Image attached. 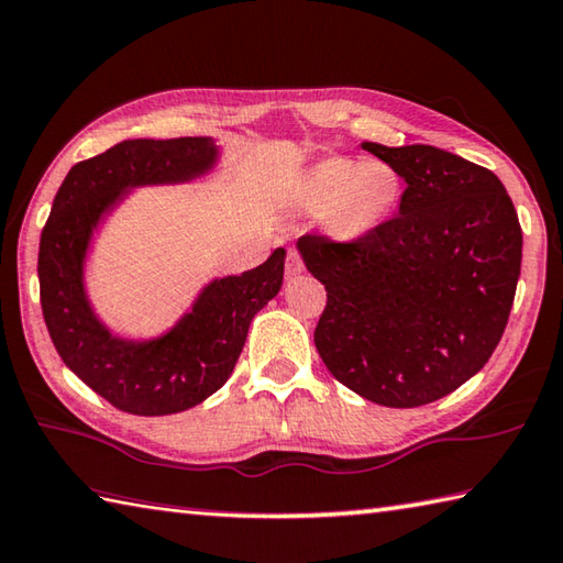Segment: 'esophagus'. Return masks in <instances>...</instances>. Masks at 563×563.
I'll return each instance as SVG.
<instances>
[{
	"instance_id": "34e87169",
	"label": "esophagus",
	"mask_w": 563,
	"mask_h": 563,
	"mask_svg": "<svg viewBox=\"0 0 563 563\" xmlns=\"http://www.w3.org/2000/svg\"><path fill=\"white\" fill-rule=\"evenodd\" d=\"M303 272V260L299 257V252L289 250L286 254V277H296V274Z\"/></svg>"
}]
</instances>
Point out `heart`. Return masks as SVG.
<instances>
[{
    "label": "heart",
    "mask_w": 563,
    "mask_h": 563,
    "mask_svg": "<svg viewBox=\"0 0 563 563\" xmlns=\"http://www.w3.org/2000/svg\"><path fill=\"white\" fill-rule=\"evenodd\" d=\"M401 178L387 162L331 156L299 178L296 198L306 210L325 213V228L341 240L373 232L395 210Z\"/></svg>",
    "instance_id": "obj_1"
}]
</instances>
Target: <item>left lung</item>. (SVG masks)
<instances>
[{
	"label": "left lung",
	"mask_w": 563,
	"mask_h": 563,
	"mask_svg": "<svg viewBox=\"0 0 563 563\" xmlns=\"http://www.w3.org/2000/svg\"><path fill=\"white\" fill-rule=\"evenodd\" d=\"M363 150L407 181L367 235L296 242L325 286L313 343L331 375L382 407L451 395L490 360L522 267V228L493 172L427 144Z\"/></svg>",
	"instance_id": "obj_1"
}]
</instances>
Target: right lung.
I'll return each mask as SVG.
<instances>
[{
	"label": "right lung",
	"instance_id": "right-lung-1",
	"mask_svg": "<svg viewBox=\"0 0 563 563\" xmlns=\"http://www.w3.org/2000/svg\"><path fill=\"white\" fill-rule=\"evenodd\" d=\"M216 158L210 136L126 140L73 166L53 198L38 245L44 321L63 363L120 411L164 417L208 399L235 369L254 313L282 289L284 247L240 277L210 282L162 338L126 341L95 316L82 284L92 230L130 188L190 181Z\"/></svg>",
	"mask_w": 563,
	"mask_h": 563
}]
</instances>
